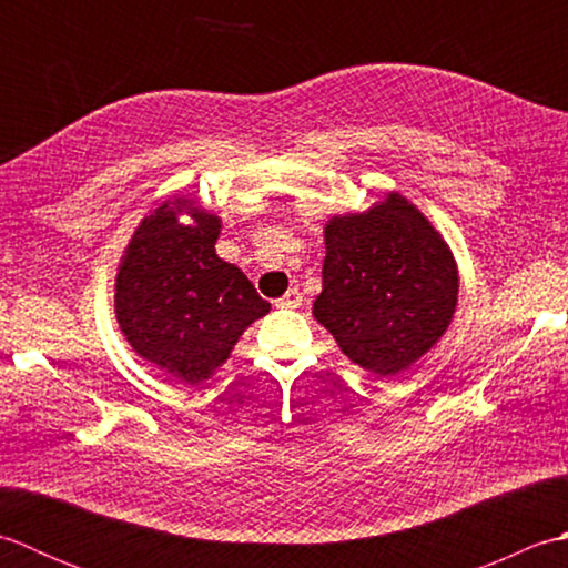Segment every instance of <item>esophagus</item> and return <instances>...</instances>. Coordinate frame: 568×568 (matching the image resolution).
<instances>
[{
  "label": "esophagus",
  "instance_id": "obj_1",
  "mask_svg": "<svg viewBox=\"0 0 568 568\" xmlns=\"http://www.w3.org/2000/svg\"><path fill=\"white\" fill-rule=\"evenodd\" d=\"M300 305H303V293H300L297 287H291V291H287L283 297L275 300V307L295 310V307H300Z\"/></svg>",
  "mask_w": 568,
  "mask_h": 568
}]
</instances>
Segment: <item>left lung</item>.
<instances>
[{
	"instance_id": "1",
	"label": "left lung",
	"mask_w": 568,
	"mask_h": 568,
	"mask_svg": "<svg viewBox=\"0 0 568 568\" xmlns=\"http://www.w3.org/2000/svg\"><path fill=\"white\" fill-rule=\"evenodd\" d=\"M324 246L312 315L356 366L388 378L442 339L458 303L456 261L400 192L366 212L334 214Z\"/></svg>"
}]
</instances>
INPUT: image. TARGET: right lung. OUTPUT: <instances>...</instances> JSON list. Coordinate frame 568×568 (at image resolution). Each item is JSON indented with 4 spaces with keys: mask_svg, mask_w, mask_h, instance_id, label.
Masks as SVG:
<instances>
[{
    "mask_svg": "<svg viewBox=\"0 0 568 568\" xmlns=\"http://www.w3.org/2000/svg\"><path fill=\"white\" fill-rule=\"evenodd\" d=\"M220 229V216L195 200H165L143 216L116 271L114 312L126 342L190 385L207 381L271 310L234 263L216 256Z\"/></svg>",
    "mask_w": 568,
    "mask_h": 568,
    "instance_id": "obj_1",
    "label": "right lung"
}]
</instances>
